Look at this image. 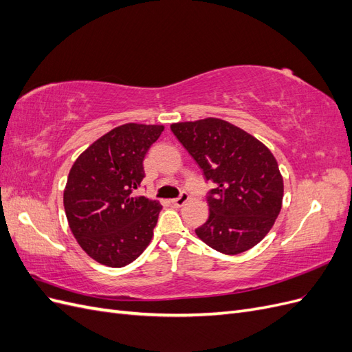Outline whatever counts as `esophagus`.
Here are the masks:
<instances>
[{"label": "esophagus", "instance_id": "1", "mask_svg": "<svg viewBox=\"0 0 352 352\" xmlns=\"http://www.w3.org/2000/svg\"><path fill=\"white\" fill-rule=\"evenodd\" d=\"M188 199H189V195L186 192H182L177 198L172 199L170 202H172V206H175V207H182V206L186 204Z\"/></svg>", "mask_w": 352, "mask_h": 352}]
</instances>
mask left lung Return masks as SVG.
<instances>
[{"label":"left lung","instance_id":"8db88e82","mask_svg":"<svg viewBox=\"0 0 352 352\" xmlns=\"http://www.w3.org/2000/svg\"><path fill=\"white\" fill-rule=\"evenodd\" d=\"M170 129L214 184L207 198L208 220L195 229L197 236L226 255L255 247L282 208L283 177L272 151L216 117L172 123Z\"/></svg>","mask_w":352,"mask_h":352}]
</instances>
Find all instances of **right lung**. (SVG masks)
<instances>
[{"instance_id": "1", "label": "right lung", "mask_w": 352, "mask_h": 352, "mask_svg": "<svg viewBox=\"0 0 352 352\" xmlns=\"http://www.w3.org/2000/svg\"><path fill=\"white\" fill-rule=\"evenodd\" d=\"M163 124L124 123L98 138L73 163L65 188L69 228L89 257L124 267L150 245L162 204L135 195L145 154Z\"/></svg>"}]
</instances>
